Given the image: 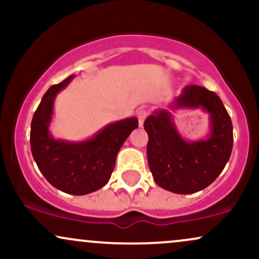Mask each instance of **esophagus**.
<instances>
[{"label": "esophagus", "instance_id": "esophagus-1", "mask_svg": "<svg viewBox=\"0 0 259 259\" xmlns=\"http://www.w3.org/2000/svg\"><path fill=\"white\" fill-rule=\"evenodd\" d=\"M147 114H148L147 111H146V109H144V108L139 109V111L136 112V117H138V120H139V125H140V126H142V125H144V121H145V119H146Z\"/></svg>", "mask_w": 259, "mask_h": 259}]
</instances>
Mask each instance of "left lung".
Returning a JSON list of instances; mask_svg holds the SVG:
<instances>
[{"label":"left lung","instance_id":"1","mask_svg":"<svg viewBox=\"0 0 259 259\" xmlns=\"http://www.w3.org/2000/svg\"><path fill=\"white\" fill-rule=\"evenodd\" d=\"M170 108L206 111L210 119L209 136L186 141L170 113L165 109L154 112L144 123L148 134V165L158 186L174 194H194L210 185L230 158L233 123L218 95L198 85L185 86Z\"/></svg>","mask_w":259,"mask_h":259}]
</instances>
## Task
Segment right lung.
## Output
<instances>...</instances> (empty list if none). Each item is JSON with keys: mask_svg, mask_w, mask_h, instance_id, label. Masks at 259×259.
Instances as JSON below:
<instances>
[{"mask_svg": "<svg viewBox=\"0 0 259 259\" xmlns=\"http://www.w3.org/2000/svg\"><path fill=\"white\" fill-rule=\"evenodd\" d=\"M74 75L52 85L34 113L30 130L31 153L46 180L65 194L81 196L108 183L121 145L138 127L135 117L108 124L94 138L81 142L56 140L49 132L56 95Z\"/></svg>", "mask_w": 259, "mask_h": 259, "instance_id": "add662e5", "label": "right lung"}]
</instances>
